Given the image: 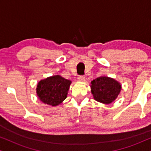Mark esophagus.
I'll return each instance as SVG.
<instances>
[{
  "label": "esophagus",
  "instance_id": "obj_1",
  "mask_svg": "<svg viewBox=\"0 0 151 151\" xmlns=\"http://www.w3.org/2000/svg\"><path fill=\"white\" fill-rule=\"evenodd\" d=\"M78 79H79V81L83 82L85 81V77L84 76H79V77H78Z\"/></svg>",
  "mask_w": 151,
  "mask_h": 151
}]
</instances>
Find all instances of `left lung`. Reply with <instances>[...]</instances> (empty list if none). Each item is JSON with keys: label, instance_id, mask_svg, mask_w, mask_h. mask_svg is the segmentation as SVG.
<instances>
[{"label": "left lung", "instance_id": "left-lung-1", "mask_svg": "<svg viewBox=\"0 0 151 151\" xmlns=\"http://www.w3.org/2000/svg\"><path fill=\"white\" fill-rule=\"evenodd\" d=\"M91 93L96 101L109 104L117 98L121 90L119 82L108 77H100L91 81Z\"/></svg>", "mask_w": 151, "mask_h": 151}]
</instances>
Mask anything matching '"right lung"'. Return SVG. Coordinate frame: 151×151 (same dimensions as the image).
Segmentation results:
<instances>
[{
  "label": "right lung",
  "instance_id": "obj_1",
  "mask_svg": "<svg viewBox=\"0 0 151 151\" xmlns=\"http://www.w3.org/2000/svg\"><path fill=\"white\" fill-rule=\"evenodd\" d=\"M72 81L60 75H54L38 82L36 93L43 103L57 106L67 98Z\"/></svg>",
  "mask_w": 151,
  "mask_h": 151
}]
</instances>
